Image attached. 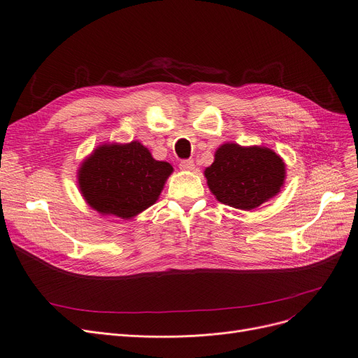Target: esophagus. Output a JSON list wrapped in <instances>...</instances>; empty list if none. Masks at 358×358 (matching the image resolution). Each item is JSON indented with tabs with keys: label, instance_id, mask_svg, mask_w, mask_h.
Masks as SVG:
<instances>
[{
	"label": "esophagus",
	"instance_id": "obj_1",
	"mask_svg": "<svg viewBox=\"0 0 358 358\" xmlns=\"http://www.w3.org/2000/svg\"><path fill=\"white\" fill-rule=\"evenodd\" d=\"M180 168L182 169V171H192V169L194 168V161L193 159H182L180 162Z\"/></svg>",
	"mask_w": 358,
	"mask_h": 358
}]
</instances>
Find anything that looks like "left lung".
Masks as SVG:
<instances>
[{
  "label": "left lung",
  "instance_id": "1",
  "mask_svg": "<svg viewBox=\"0 0 358 358\" xmlns=\"http://www.w3.org/2000/svg\"><path fill=\"white\" fill-rule=\"evenodd\" d=\"M204 176L220 203L252 210L280 192L286 165L268 148L224 143L216 150L215 162L206 168Z\"/></svg>",
  "mask_w": 358,
  "mask_h": 358
}]
</instances>
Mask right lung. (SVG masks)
Segmentation results:
<instances>
[{
    "mask_svg": "<svg viewBox=\"0 0 358 358\" xmlns=\"http://www.w3.org/2000/svg\"><path fill=\"white\" fill-rule=\"evenodd\" d=\"M173 166L157 161L139 142L103 145L78 173L80 189L92 209L130 219L152 206Z\"/></svg>",
    "mask_w": 358,
    "mask_h": 358,
    "instance_id": "add662e5",
    "label": "right lung"
}]
</instances>
